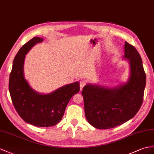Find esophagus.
Segmentation results:
<instances>
[{"label": "esophagus", "instance_id": "34e87169", "mask_svg": "<svg viewBox=\"0 0 154 154\" xmlns=\"http://www.w3.org/2000/svg\"><path fill=\"white\" fill-rule=\"evenodd\" d=\"M86 85V82L84 80H81L80 82V90L83 89V88Z\"/></svg>", "mask_w": 154, "mask_h": 154}]
</instances>
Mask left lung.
I'll return each instance as SVG.
<instances>
[{"label":"left lung","instance_id":"8db88e82","mask_svg":"<svg viewBox=\"0 0 154 154\" xmlns=\"http://www.w3.org/2000/svg\"><path fill=\"white\" fill-rule=\"evenodd\" d=\"M123 58L129 59L130 77L126 84L108 88L88 84L82 91L85 116L97 129H106L133 118L141 107L146 86V73L137 49L125 42Z\"/></svg>","mask_w":154,"mask_h":154}]
</instances>
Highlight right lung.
I'll list each match as a JSON object with an SVG mask.
<instances>
[{"label": "right lung", "instance_id": "1", "mask_svg": "<svg viewBox=\"0 0 154 154\" xmlns=\"http://www.w3.org/2000/svg\"><path fill=\"white\" fill-rule=\"evenodd\" d=\"M42 41L39 37H34L17 52L10 75L9 91L15 109L26 123L37 127H51L61 120L69 100L79 92L80 84L66 85L46 95L31 88L23 74L25 55Z\"/></svg>", "mask_w": 154, "mask_h": 154}]
</instances>
